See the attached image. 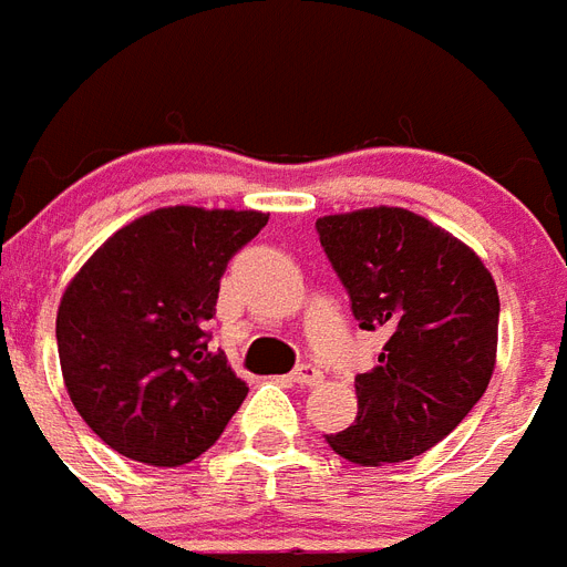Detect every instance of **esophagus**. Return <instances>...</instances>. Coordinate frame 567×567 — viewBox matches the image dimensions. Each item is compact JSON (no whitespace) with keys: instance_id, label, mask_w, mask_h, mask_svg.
Segmentation results:
<instances>
[{"instance_id":"1","label":"esophagus","mask_w":567,"mask_h":567,"mask_svg":"<svg viewBox=\"0 0 567 567\" xmlns=\"http://www.w3.org/2000/svg\"><path fill=\"white\" fill-rule=\"evenodd\" d=\"M291 381L299 388H317V384H323V372L317 370L315 363H302L291 372Z\"/></svg>"}]
</instances>
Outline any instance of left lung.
Returning a JSON list of instances; mask_svg holds the SVG:
<instances>
[{"instance_id":"8db88e82","label":"left lung","mask_w":567,"mask_h":567,"mask_svg":"<svg viewBox=\"0 0 567 567\" xmlns=\"http://www.w3.org/2000/svg\"><path fill=\"white\" fill-rule=\"evenodd\" d=\"M317 233L358 326L384 338L379 363L355 375V422L326 443L358 466L419 457L489 388L495 279L472 247L399 206L326 215Z\"/></svg>"}]
</instances>
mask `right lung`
Returning a JSON list of instances; mask_svg holds the SVG:
<instances>
[{
	"label": "right lung",
	"mask_w": 567,
	"mask_h": 567,
	"mask_svg": "<svg viewBox=\"0 0 567 567\" xmlns=\"http://www.w3.org/2000/svg\"><path fill=\"white\" fill-rule=\"evenodd\" d=\"M265 212L165 206L101 244L63 291L58 355L69 399L124 457L183 466L215 445L247 384L212 352L220 276Z\"/></svg>",
	"instance_id": "right-lung-1"
}]
</instances>
